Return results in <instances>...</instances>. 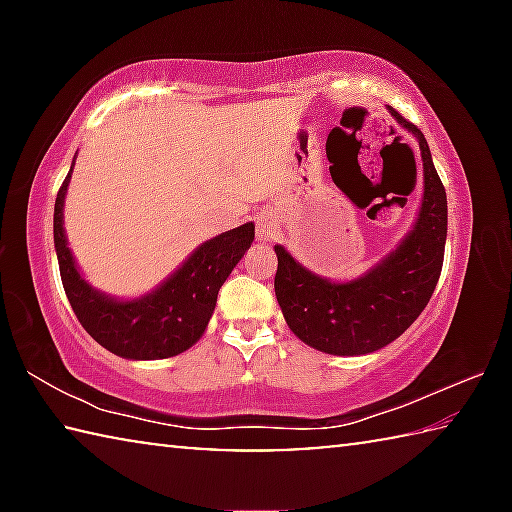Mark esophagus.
I'll list each match as a JSON object with an SVG mask.
<instances>
[{
	"instance_id": "obj_1",
	"label": "esophagus",
	"mask_w": 512,
	"mask_h": 512,
	"mask_svg": "<svg viewBox=\"0 0 512 512\" xmlns=\"http://www.w3.org/2000/svg\"><path fill=\"white\" fill-rule=\"evenodd\" d=\"M277 223L273 216H257V239L259 241H273L277 237Z\"/></svg>"
}]
</instances>
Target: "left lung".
Instances as JSON below:
<instances>
[{"label":"left lung","mask_w":512,"mask_h":512,"mask_svg":"<svg viewBox=\"0 0 512 512\" xmlns=\"http://www.w3.org/2000/svg\"><path fill=\"white\" fill-rule=\"evenodd\" d=\"M397 124L420 144L422 203L418 219L395 250L357 280L332 282L275 246V296L293 334L309 348L359 357L393 343L427 307L443 268L447 194L418 126L388 106Z\"/></svg>","instance_id":"obj_1"}]
</instances>
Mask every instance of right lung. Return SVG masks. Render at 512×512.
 Returning <instances> with one entry per match:
<instances>
[{"label":"right lung","mask_w":512,"mask_h":512,"mask_svg":"<svg viewBox=\"0 0 512 512\" xmlns=\"http://www.w3.org/2000/svg\"><path fill=\"white\" fill-rule=\"evenodd\" d=\"M72 169L56 196L54 246L60 280L79 323L94 341L124 359L153 361L189 350L205 334L223 282L253 244L255 225L244 223L207 239L167 280L144 296L112 298L85 280L67 248L63 210Z\"/></svg>","instance_id":"add662e5"}]
</instances>
